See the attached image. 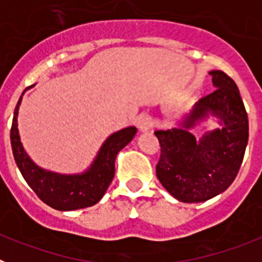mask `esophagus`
I'll return each mask as SVG.
<instances>
[{
    "label": "esophagus",
    "instance_id": "34e87169",
    "mask_svg": "<svg viewBox=\"0 0 262 262\" xmlns=\"http://www.w3.org/2000/svg\"><path fill=\"white\" fill-rule=\"evenodd\" d=\"M136 124H138L140 131H148L152 127V118L147 114L139 115L138 120H136Z\"/></svg>",
    "mask_w": 262,
    "mask_h": 262
}]
</instances>
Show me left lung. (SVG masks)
<instances>
[{
	"label": "left lung",
	"mask_w": 262,
	"mask_h": 262,
	"mask_svg": "<svg viewBox=\"0 0 262 262\" xmlns=\"http://www.w3.org/2000/svg\"><path fill=\"white\" fill-rule=\"evenodd\" d=\"M215 89L194 106L182 126L155 131L160 143L156 165L159 181L178 201L205 202L223 193L236 178L248 143V114L235 81L222 71H211ZM209 112L216 115L222 129L200 142L187 129Z\"/></svg>",
	"instance_id": "left-lung-1"
}]
</instances>
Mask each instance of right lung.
Masks as SVG:
<instances>
[{
  "mask_svg": "<svg viewBox=\"0 0 262 262\" xmlns=\"http://www.w3.org/2000/svg\"><path fill=\"white\" fill-rule=\"evenodd\" d=\"M20 99L22 97L14 110L10 142L14 160L29 186L35 191L39 200L60 211L85 209L96 205L106 193L114 178L115 159L118 152L133 140L138 131L136 127H127L108 136L99 154L97 155L93 165L84 174H57L35 165L23 149L17 127Z\"/></svg>",
  "mask_w": 262,
  "mask_h": 262,
  "instance_id": "obj_1",
  "label": "right lung"
}]
</instances>
